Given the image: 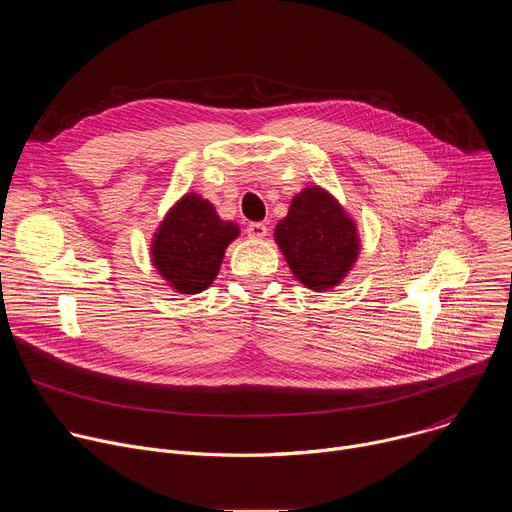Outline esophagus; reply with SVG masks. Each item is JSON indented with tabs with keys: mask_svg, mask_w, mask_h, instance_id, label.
<instances>
[{
	"mask_svg": "<svg viewBox=\"0 0 512 512\" xmlns=\"http://www.w3.org/2000/svg\"><path fill=\"white\" fill-rule=\"evenodd\" d=\"M247 235H249L251 239H255V241H261V239H265V235H267V227H265L263 223H251V225L247 227Z\"/></svg>",
	"mask_w": 512,
	"mask_h": 512,
	"instance_id": "1",
	"label": "esophagus"
}]
</instances>
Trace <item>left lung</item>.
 Masks as SVG:
<instances>
[{
    "label": "left lung",
    "instance_id": "1",
    "mask_svg": "<svg viewBox=\"0 0 512 512\" xmlns=\"http://www.w3.org/2000/svg\"><path fill=\"white\" fill-rule=\"evenodd\" d=\"M275 241L291 273L314 291L338 285L360 251L354 221L318 186L294 196L275 227Z\"/></svg>",
    "mask_w": 512,
    "mask_h": 512
}]
</instances>
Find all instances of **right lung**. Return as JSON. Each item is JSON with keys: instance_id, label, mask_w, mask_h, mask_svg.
<instances>
[{"instance_id": "1", "label": "right lung", "mask_w": 512, "mask_h": 512, "mask_svg": "<svg viewBox=\"0 0 512 512\" xmlns=\"http://www.w3.org/2000/svg\"><path fill=\"white\" fill-rule=\"evenodd\" d=\"M237 237L239 227L223 221L208 200L186 194L154 235L152 259L160 275L180 294H200L214 281L225 249Z\"/></svg>"}]
</instances>
